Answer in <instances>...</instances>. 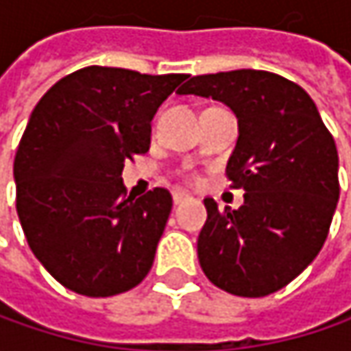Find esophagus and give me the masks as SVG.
Masks as SVG:
<instances>
[{"label": "esophagus", "instance_id": "esophagus-1", "mask_svg": "<svg viewBox=\"0 0 351 351\" xmlns=\"http://www.w3.org/2000/svg\"><path fill=\"white\" fill-rule=\"evenodd\" d=\"M189 199V195L186 193H182V191H175L173 193V201H175V205H180L182 201H186Z\"/></svg>", "mask_w": 351, "mask_h": 351}]
</instances>
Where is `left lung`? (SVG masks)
<instances>
[{
  "label": "left lung",
  "mask_w": 351,
  "mask_h": 351,
  "mask_svg": "<svg viewBox=\"0 0 351 351\" xmlns=\"http://www.w3.org/2000/svg\"><path fill=\"white\" fill-rule=\"evenodd\" d=\"M178 95L211 97L238 117L226 175L244 189L240 209L205 199L199 264L219 289L266 297L297 278L319 254L339 199L337 148L309 93L268 73L240 69L191 77Z\"/></svg>",
  "instance_id": "obj_1"
}]
</instances>
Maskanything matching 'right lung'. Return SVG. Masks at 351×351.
<instances>
[{"mask_svg":"<svg viewBox=\"0 0 351 351\" xmlns=\"http://www.w3.org/2000/svg\"><path fill=\"white\" fill-rule=\"evenodd\" d=\"M186 75L85 66L52 85L20 140L16 209L30 250L69 291L113 297L152 268L173 197H125V160L150 148L152 117Z\"/></svg>","mask_w":351,"mask_h":351,"instance_id":"right-lung-1","label":"right lung"}]
</instances>
